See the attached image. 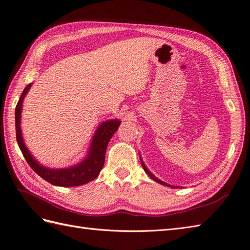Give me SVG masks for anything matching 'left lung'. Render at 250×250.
I'll use <instances>...</instances> for the list:
<instances>
[{
  "label": "left lung",
  "mask_w": 250,
  "mask_h": 250,
  "mask_svg": "<svg viewBox=\"0 0 250 250\" xmlns=\"http://www.w3.org/2000/svg\"><path fill=\"white\" fill-rule=\"evenodd\" d=\"M141 162H142V166H143V169H144V171L146 172V174H148V175L152 178L154 181H156V183H158V184H161V185H163V186H166V187H170V188H176V187H174V186H171V185H168L167 183H165V181H162L161 179H158V178H156L152 173H151L148 169H147V167L145 166V164L143 163V161H142V158H141Z\"/></svg>",
  "instance_id": "1"
}]
</instances>
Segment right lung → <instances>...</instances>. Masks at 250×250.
I'll return each instance as SVG.
<instances>
[{"label": "right lung", "mask_w": 250, "mask_h": 250, "mask_svg": "<svg viewBox=\"0 0 250 250\" xmlns=\"http://www.w3.org/2000/svg\"><path fill=\"white\" fill-rule=\"evenodd\" d=\"M31 85L32 83H30L25 87L16 107L17 141L25 160L35 173L39 174L42 179L48 181L51 185L59 187H77L94 180L103 169L107 145L113 133L118 130L121 122L117 119H113L105 121V122L98 127L92 143H90L88 154L81 163L73 166V167L62 169H50L44 167V166L37 163L35 158L30 153V151L25 145L24 140H22L21 130V113L22 101H24V98L26 97Z\"/></svg>", "instance_id": "1"}]
</instances>
